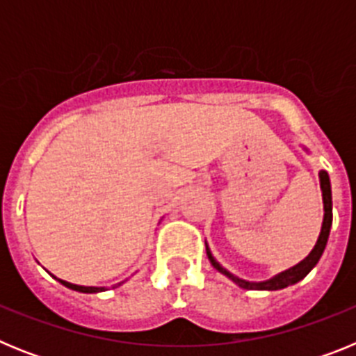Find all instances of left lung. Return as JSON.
<instances>
[{
  "instance_id": "obj_1",
  "label": "left lung",
  "mask_w": 356,
  "mask_h": 356,
  "mask_svg": "<svg viewBox=\"0 0 356 356\" xmlns=\"http://www.w3.org/2000/svg\"><path fill=\"white\" fill-rule=\"evenodd\" d=\"M319 180H321V191H323V203H325V219H323V228H321L319 238H317L316 246L314 250L310 251L307 259L301 260L298 266L291 267L287 271L280 273L276 275L275 278L266 280V282H246V280H241L237 276H234L232 273H228L225 267L221 266L219 262H216V259L210 253L209 246H207V254H209V260L213 267H216L217 271L222 273L225 276H228L232 282L238 285L242 289H248V291H280V289H285L292 284H298L300 280H303L308 273L312 271V267L319 262L321 254L325 251L326 242H328V235H330V228H332V187H330V176L326 171L319 172Z\"/></svg>"
}]
</instances>
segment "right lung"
<instances>
[{
  "label": "right lung",
  "mask_w": 356,
  "mask_h": 356,
  "mask_svg": "<svg viewBox=\"0 0 356 356\" xmlns=\"http://www.w3.org/2000/svg\"><path fill=\"white\" fill-rule=\"evenodd\" d=\"M58 280V278H56ZM62 285H65L67 289H72V291H78V292H85V294H94V292H103L105 287H81V285H74V284H69V282H64V280H58ZM121 285V284H119Z\"/></svg>",
  "instance_id": "1"
}]
</instances>
